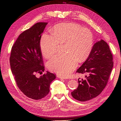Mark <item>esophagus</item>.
Segmentation results:
<instances>
[{
  "instance_id": "esophagus-1",
  "label": "esophagus",
  "mask_w": 121,
  "mask_h": 121,
  "mask_svg": "<svg viewBox=\"0 0 121 121\" xmlns=\"http://www.w3.org/2000/svg\"><path fill=\"white\" fill-rule=\"evenodd\" d=\"M58 78L61 79H65V77H62L61 76H58Z\"/></svg>"
}]
</instances>
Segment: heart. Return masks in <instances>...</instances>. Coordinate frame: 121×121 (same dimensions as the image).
Masks as SVG:
<instances>
[{"label": "heart", "instance_id": "heart-1", "mask_svg": "<svg viewBox=\"0 0 121 121\" xmlns=\"http://www.w3.org/2000/svg\"><path fill=\"white\" fill-rule=\"evenodd\" d=\"M52 35L44 34L40 40L42 53L48 59L56 53L59 44H65V53L57 54L48 63L51 71L67 77L77 65L89 56L93 44V35L87 28L73 23L56 25L51 29Z\"/></svg>", "mask_w": 121, "mask_h": 121}]
</instances>
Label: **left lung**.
<instances>
[{
  "label": "left lung",
  "mask_w": 121,
  "mask_h": 121,
  "mask_svg": "<svg viewBox=\"0 0 121 121\" xmlns=\"http://www.w3.org/2000/svg\"><path fill=\"white\" fill-rule=\"evenodd\" d=\"M112 55L107 43L101 40L94 44L88 57L76 72L86 74L78 79V87L71 92L80 101L91 99L99 95L107 85L113 66Z\"/></svg>",
  "instance_id": "1"
}]
</instances>
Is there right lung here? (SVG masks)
Returning a JSON list of instances; mask_svg holds the SVG:
<instances>
[{
  "label": "right lung",
  "instance_id": "obj_1",
  "mask_svg": "<svg viewBox=\"0 0 121 121\" xmlns=\"http://www.w3.org/2000/svg\"><path fill=\"white\" fill-rule=\"evenodd\" d=\"M47 23L35 24L19 35L12 46L9 58L12 72L17 87L26 96L39 100L49 92L56 75L47 71L39 78L37 73L44 71L40 39Z\"/></svg>",
  "mask_w": 121,
  "mask_h": 121
}]
</instances>
